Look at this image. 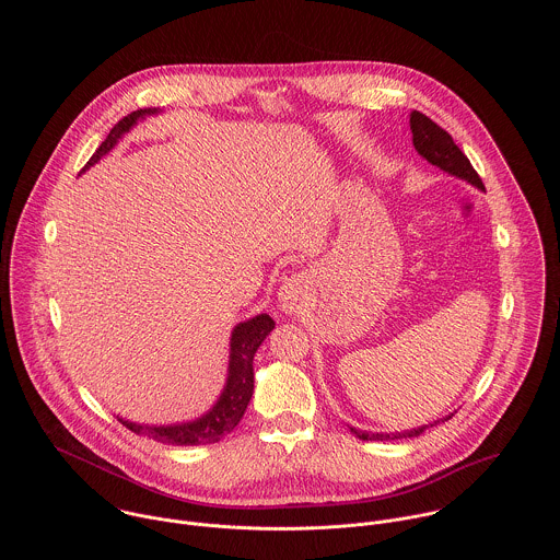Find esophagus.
Instances as JSON below:
<instances>
[{
  "label": "esophagus",
  "mask_w": 560,
  "mask_h": 560,
  "mask_svg": "<svg viewBox=\"0 0 560 560\" xmlns=\"http://www.w3.org/2000/svg\"><path fill=\"white\" fill-rule=\"evenodd\" d=\"M308 289H311V280L306 273H293L289 276L280 291H278V302H280V308L284 313H295L304 300L308 298Z\"/></svg>",
  "instance_id": "34e87169"
}]
</instances>
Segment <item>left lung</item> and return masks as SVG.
Here are the masks:
<instances>
[{
  "label": "left lung",
  "instance_id": "1",
  "mask_svg": "<svg viewBox=\"0 0 560 560\" xmlns=\"http://www.w3.org/2000/svg\"><path fill=\"white\" fill-rule=\"evenodd\" d=\"M409 129H411V142H413V149L418 151V155L422 160L429 161L431 165H438L442 172L451 174V176H457L466 183H470L472 187L477 189H485L482 180H480L477 170L472 167L470 160L462 153V149L453 142V138L440 127L435 125L431 118H427L424 114L420 112H411L409 114ZM453 418L451 416H444L440 420H433L429 424H422L418 429H409V431H395V433H377V431H362V429H355V427H349L351 433L360 440H371V442H386V440H402V438H418L420 433H424L429 427H435L444 420Z\"/></svg>",
  "mask_w": 560,
  "mask_h": 560
}]
</instances>
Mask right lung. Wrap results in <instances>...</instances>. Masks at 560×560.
Returning a JSON list of instances; mask_svg holds the SVG:
<instances>
[{
	"label": "right lung",
	"mask_w": 560,
	"mask_h": 560,
	"mask_svg": "<svg viewBox=\"0 0 560 560\" xmlns=\"http://www.w3.org/2000/svg\"><path fill=\"white\" fill-rule=\"evenodd\" d=\"M160 112V107H144V109H136L129 116H125L109 131L105 142H101V147L96 149V153L90 158L81 172H85L90 165H94L101 161V158H105L118 144V140L138 125V120H144L147 116H155ZM273 327H276V323L267 313H260L252 319L241 320L233 327L229 375H226L224 390L211 405V409H207L200 418H194L187 422H174V424H142V422L125 420L120 416H116V418L133 433L153 438L161 444L196 446V444L220 442L224 435H229L240 424V420L247 409V402L254 393V366H252L254 353Z\"/></svg>",
	"instance_id": "add662e5"
}]
</instances>
